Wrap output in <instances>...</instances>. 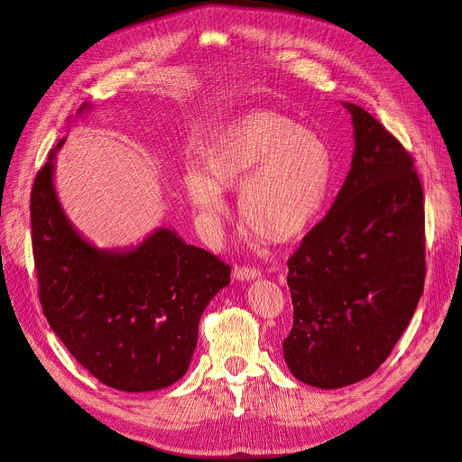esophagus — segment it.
Masks as SVG:
<instances>
[{"label": "esophagus", "instance_id": "1", "mask_svg": "<svg viewBox=\"0 0 462 462\" xmlns=\"http://www.w3.org/2000/svg\"><path fill=\"white\" fill-rule=\"evenodd\" d=\"M233 277L238 281H250L261 277V270L257 266H235Z\"/></svg>", "mask_w": 462, "mask_h": 462}]
</instances>
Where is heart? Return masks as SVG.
<instances>
[{"instance_id": "1", "label": "heart", "mask_w": 462, "mask_h": 462, "mask_svg": "<svg viewBox=\"0 0 462 462\" xmlns=\"http://www.w3.org/2000/svg\"><path fill=\"white\" fill-rule=\"evenodd\" d=\"M333 159L326 140L272 109L245 111L224 124L201 153V171L185 189L199 215L226 218L222 190H240V217L254 235L287 244L301 238L324 207Z\"/></svg>"}]
</instances>
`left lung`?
<instances>
[{
  "label": "left lung",
  "mask_w": 462,
  "mask_h": 462,
  "mask_svg": "<svg viewBox=\"0 0 462 462\" xmlns=\"http://www.w3.org/2000/svg\"><path fill=\"white\" fill-rule=\"evenodd\" d=\"M351 170L328 215L289 259L294 324L282 355L296 379L340 388L372 375L423 292V190L412 155L359 105Z\"/></svg>",
  "instance_id": "obj_1"
}]
</instances>
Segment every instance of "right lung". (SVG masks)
<instances>
[{
	"instance_id": "obj_1",
	"label": "right lung",
	"mask_w": 462,
	"mask_h": 462,
	"mask_svg": "<svg viewBox=\"0 0 462 462\" xmlns=\"http://www.w3.org/2000/svg\"><path fill=\"white\" fill-rule=\"evenodd\" d=\"M88 109L81 105L79 113ZM48 153L31 190V240L39 298L55 335L96 379L150 393L181 379L208 301L229 285L218 257L159 227L125 252L97 250L68 222Z\"/></svg>"
}]
</instances>
